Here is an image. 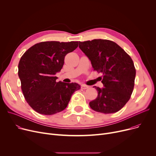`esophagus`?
I'll use <instances>...</instances> for the list:
<instances>
[{"instance_id":"obj_1","label":"esophagus","mask_w":156,"mask_h":156,"mask_svg":"<svg viewBox=\"0 0 156 156\" xmlns=\"http://www.w3.org/2000/svg\"><path fill=\"white\" fill-rule=\"evenodd\" d=\"M81 88H82V89H83V90H86V89L88 88H89V87H88V86H87V85H81Z\"/></svg>"}]
</instances>
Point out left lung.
<instances>
[{"instance_id":"8db88e82","label":"left lung","mask_w":156,"mask_h":156,"mask_svg":"<svg viewBox=\"0 0 156 156\" xmlns=\"http://www.w3.org/2000/svg\"><path fill=\"white\" fill-rule=\"evenodd\" d=\"M79 47L90 60L94 70L102 74L104 87H93L98 95L89 102L90 107L104 114L119 111L133 90L136 69L133 60L120 46L109 40L79 42Z\"/></svg>"}]
</instances>
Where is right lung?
Returning a JSON list of instances; mask_svg holds the SVG:
<instances>
[{"label":"right lung","mask_w":156,"mask_h":156,"mask_svg":"<svg viewBox=\"0 0 156 156\" xmlns=\"http://www.w3.org/2000/svg\"><path fill=\"white\" fill-rule=\"evenodd\" d=\"M78 46V42L47 41L35 44L24 53L18 64V76L24 99L36 112L52 115L63 111L80 86L56 82L64 57Z\"/></svg>","instance_id":"1"}]
</instances>
